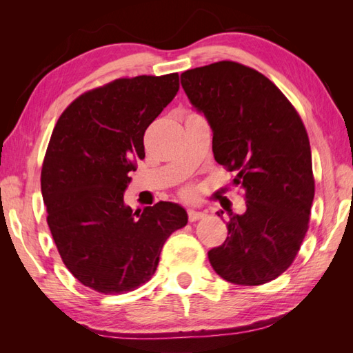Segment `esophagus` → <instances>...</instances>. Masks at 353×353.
<instances>
[{
  "label": "esophagus",
  "instance_id": "34e87169",
  "mask_svg": "<svg viewBox=\"0 0 353 353\" xmlns=\"http://www.w3.org/2000/svg\"><path fill=\"white\" fill-rule=\"evenodd\" d=\"M206 216L205 212H200V210H194V209H188V219L190 222H196L199 219H203Z\"/></svg>",
  "mask_w": 353,
  "mask_h": 353
}]
</instances>
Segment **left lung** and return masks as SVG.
<instances>
[{"label": "left lung", "instance_id": "obj_1", "mask_svg": "<svg viewBox=\"0 0 353 353\" xmlns=\"http://www.w3.org/2000/svg\"><path fill=\"white\" fill-rule=\"evenodd\" d=\"M181 85L210 126L215 160L236 170L232 183L245 199L241 215L228 210V237L208 252L209 262L230 283H268L292 265L311 215L315 183L302 119L268 78L236 61L190 69Z\"/></svg>", "mask_w": 353, "mask_h": 353}]
</instances>
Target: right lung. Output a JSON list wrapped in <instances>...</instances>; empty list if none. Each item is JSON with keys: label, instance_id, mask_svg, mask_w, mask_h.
<instances>
[{"label": "right lung", "instance_id": "1", "mask_svg": "<svg viewBox=\"0 0 353 353\" xmlns=\"http://www.w3.org/2000/svg\"><path fill=\"white\" fill-rule=\"evenodd\" d=\"M178 90V73L116 79L82 94L52 130L41 172L47 222L66 268L99 293L150 280L166 239L188 221L178 203L134 212L123 201L144 132Z\"/></svg>", "mask_w": 353, "mask_h": 353}]
</instances>
